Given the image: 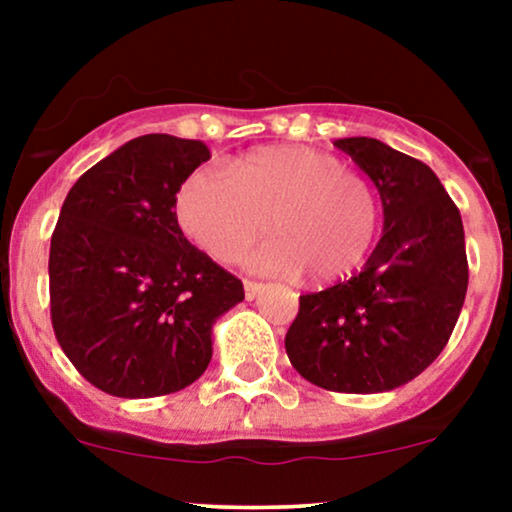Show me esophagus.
<instances>
[{"label":"esophagus","instance_id":"esophagus-1","mask_svg":"<svg viewBox=\"0 0 512 512\" xmlns=\"http://www.w3.org/2000/svg\"><path fill=\"white\" fill-rule=\"evenodd\" d=\"M243 286H245V298H248V301H252V298H255L257 293L264 289V284H260V281H252V279H245Z\"/></svg>","mask_w":512,"mask_h":512}]
</instances>
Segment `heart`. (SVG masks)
<instances>
[{
	"label": "heart",
	"mask_w": 512,
	"mask_h": 512,
	"mask_svg": "<svg viewBox=\"0 0 512 512\" xmlns=\"http://www.w3.org/2000/svg\"><path fill=\"white\" fill-rule=\"evenodd\" d=\"M378 197L356 170L310 146H264L238 158L233 175L199 168L178 195V221L207 255L272 274L305 272L313 284H332L361 267L378 236Z\"/></svg>",
	"instance_id": "obj_1"
}]
</instances>
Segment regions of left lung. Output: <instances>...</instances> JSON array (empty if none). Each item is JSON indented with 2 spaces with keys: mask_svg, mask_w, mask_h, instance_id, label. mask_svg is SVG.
<instances>
[{
  "mask_svg": "<svg viewBox=\"0 0 512 512\" xmlns=\"http://www.w3.org/2000/svg\"><path fill=\"white\" fill-rule=\"evenodd\" d=\"M334 146L378 187L383 238L349 281L301 296L284 344L308 383L373 395L414 380L448 344L467 296L464 228L426 163L370 137Z\"/></svg>",
  "mask_w": 512,
  "mask_h": 512,
  "instance_id": "8db88e82",
  "label": "left lung"
}]
</instances>
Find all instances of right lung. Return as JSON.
<instances>
[{"label": "right lung", "mask_w": 512, "mask_h": 512, "mask_svg": "<svg viewBox=\"0 0 512 512\" xmlns=\"http://www.w3.org/2000/svg\"><path fill=\"white\" fill-rule=\"evenodd\" d=\"M207 144L144 134L88 168L50 243V317L74 368L113 397L192 385L211 361V327L243 281L187 243L175 216Z\"/></svg>", "instance_id": "1"}]
</instances>
